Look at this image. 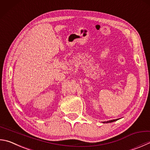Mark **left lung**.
I'll return each instance as SVG.
<instances>
[{"instance_id": "obj_1", "label": "left lung", "mask_w": 150, "mask_h": 150, "mask_svg": "<svg viewBox=\"0 0 150 150\" xmlns=\"http://www.w3.org/2000/svg\"><path fill=\"white\" fill-rule=\"evenodd\" d=\"M117 120H118V119H113V120H110V121H103V123H108V122H114V121H117Z\"/></svg>"}]
</instances>
